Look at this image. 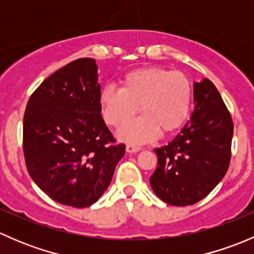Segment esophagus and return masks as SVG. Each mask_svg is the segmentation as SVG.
<instances>
[{
    "instance_id": "obj_1",
    "label": "esophagus",
    "mask_w": 254,
    "mask_h": 254,
    "mask_svg": "<svg viewBox=\"0 0 254 254\" xmlns=\"http://www.w3.org/2000/svg\"><path fill=\"white\" fill-rule=\"evenodd\" d=\"M141 150V147L137 145H134V143H127V152L132 153V152H137V151Z\"/></svg>"
}]
</instances>
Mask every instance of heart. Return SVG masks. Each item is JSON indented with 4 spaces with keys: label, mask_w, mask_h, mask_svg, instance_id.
<instances>
[{
    "label": "heart",
    "mask_w": 254,
    "mask_h": 254,
    "mask_svg": "<svg viewBox=\"0 0 254 254\" xmlns=\"http://www.w3.org/2000/svg\"><path fill=\"white\" fill-rule=\"evenodd\" d=\"M191 103V84L179 71L145 67L130 71L122 88L108 86L101 93L103 117L109 125L122 127L138 111L143 117L119 131L120 139L146 142L158 132L170 134L188 117Z\"/></svg>",
    "instance_id": "heart-1"
}]
</instances>
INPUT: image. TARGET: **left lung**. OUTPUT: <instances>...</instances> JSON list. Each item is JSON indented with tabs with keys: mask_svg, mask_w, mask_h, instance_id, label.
I'll return each instance as SVG.
<instances>
[{
	"mask_svg": "<svg viewBox=\"0 0 254 254\" xmlns=\"http://www.w3.org/2000/svg\"><path fill=\"white\" fill-rule=\"evenodd\" d=\"M193 115L168 145L155 148L157 167L150 177L156 195L176 206L193 205L224 178L231 161L234 123L215 84L194 83Z\"/></svg>",
	"mask_w": 254,
	"mask_h": 254,
	"instance_id": "obj_1",
	"label": "left lung"
}]
</instances>
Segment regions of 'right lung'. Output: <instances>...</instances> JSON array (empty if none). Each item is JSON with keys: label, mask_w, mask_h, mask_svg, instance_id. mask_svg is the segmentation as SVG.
Segmentation results:
<instances>
[{"label": "right lung", "mask_w": 254, "mask_h": 254, "mask_svg": "<svg viewBox=\"0 0 254 254\" xmlns=\"http://www.w3.org/2000/svg\"><path fill=\"white\" fill-rule=\"evenodd\" d=\"M96 60L71 61L28 101L23 153L28 173L53 200L87 207L106 191L125 153L102 118Z\"/></svg>", "instance_id": "add662e5"}]
</instances>
